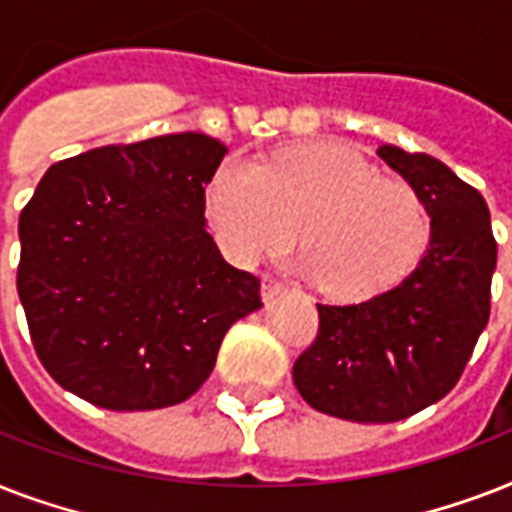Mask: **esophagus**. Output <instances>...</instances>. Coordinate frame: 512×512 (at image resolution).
<instances>
[{
    "instance_id": "34e87169",
    "label": "esophagus",
    "mask_w": 512,
    "mask_h": 512,
    "mask_svg": "<svg viewBox=\"0 0 512 512\" xmlns=\"http://www.w3.org/2000/svg\"><path fill=\"white\" fill-rule=\"evenodd\" d=\"M260 295H263L265 303H273L276 297L287 295V284H281L279 279H271V276H265L263 287H260Z\"/></svg>"
}]
</instances>
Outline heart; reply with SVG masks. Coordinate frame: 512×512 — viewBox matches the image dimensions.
Instances as JSON below:
<instances>
[{
    "mask_svg": "<svg viewBox=\"0 0 512 512\" xmlns=\"http://www.w3.org/2000/svg\"><path fill=\"white\" fill-rule=\"evenodd\" d=\"M207 217L233 260L287 249L324 295L358 303L388 292L417 268L430 244V215L412 185L332 143L295 146L257 164L233 156L207 185Z\"/></svg>",
    "mask_w": 512,
    "mask_h": 512,
    "instance_id": "1",
    "label": "heart"
}]
</instances>
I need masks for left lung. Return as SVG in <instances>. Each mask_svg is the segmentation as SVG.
I'll list each match as a JSON object with an SVG mask.
<instances>
[{
    "instance_id": "8db88e82",
    "label": "left lung",
    "mask_w": 512,
    "mask_h": 512,
    "mask_svg": "<svg viewBox=\"0 0 512 512\" xmlns=\"http://www.w3.org/2000/svg\"><path fill=\"white\" fill-rule=\"evenodd\" d=\"M377 156L420 193L430 244L401 284L356 305H319V337L297 358L300 396L329 417L398 422L457 385L489 321L497 241L484 196L428 154Z\"/></svg>"
}]
</instances>
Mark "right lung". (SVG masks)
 Returning a JSON list of instances; mask_svg holds the SVG:
<instances>
[{"label":"right lung","mask_w":512,"mask_h":512,"mask_svg":"<svg viewBox=\"0 0 512 512\" xmlns=\"http://www.w3.org/2000/svg\"><path fill=\"white\" fill-rule=\"evenodd\" d=\"M228 148L201 132L52 164L20 212L18 295L36 356L111 412L164 409L207 382L225 332L263 308L204 228Z\"/></svg>","instance_id":"right-lung-1"}]
</instances>
